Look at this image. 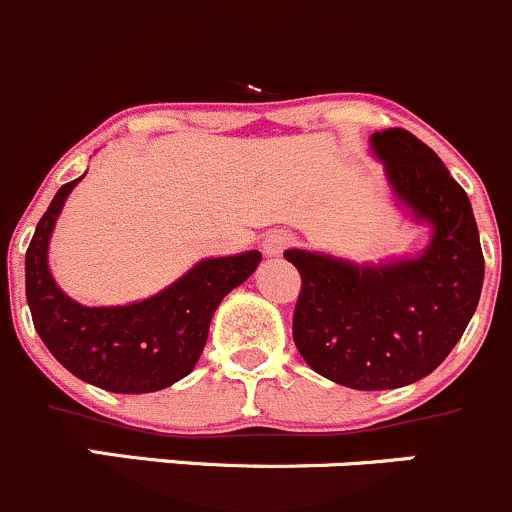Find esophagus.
Listing matches in <instances>:
<instances>
[{"instance_id": "obj_1", "label": "esophagus", "mask_w": 512, "mask_h": 512, "mask_svg": "<svg viewBox=\"0 0 512 512\" xmlns=\"http://www.w3.org/2000/svg\"><path fill=\"white\" fill-rule=\"evenodd\" d=\"M294 242V237L289 235L287 230H270L265 237H262V252L270 257L282 255L289 245Z\"/></svg>"}]
</instances>
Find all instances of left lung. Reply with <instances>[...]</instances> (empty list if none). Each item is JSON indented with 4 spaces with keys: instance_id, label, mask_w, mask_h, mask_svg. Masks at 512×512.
I'll use <instances>...</instances> for the list:
<instances>
[{
    "instance_id": "8db88e82",
    "label": "left lung",
    "mask_w": 512,
    "mask_h": 512,
    "mask_svg": "<svg viewBox=\"0 0 512 512\" xmlns=\"http://www.w3.org/2000/svg\"><path fill=\"white\" fill-rule=\"evenodd\" d=\"M391 188L433 240L416 260L379 267L287 250L302 289L292 337L317 374L359 391L399 389L431 374L456 347L478 307L483 250L466 190L414 133L371 136Z\"/></svg>"
}]
</instances>
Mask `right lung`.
Instances as JSON below:
<instances>
[{
	"instance_id": "add662e5",
	"label": "right lung",
	"mask_w": 512,
	"mask_h": 512,
	"mask_svg": "<svg viewBox=\"0 0 512 512\" xmlns=\"http://www.w3.org/2000/svg\"><path fill=\"white\" fill-rule=\"evenodd\" d=\"M81 178L61 185L29 242L24 272L34 329L56 361L86 384L113 394L160 391L195 369L213 312L262 255L250 250L203 260L156 297L126 307H84L61 292L46 265L51 230Z\"/></svg>"
}]
</instances>
